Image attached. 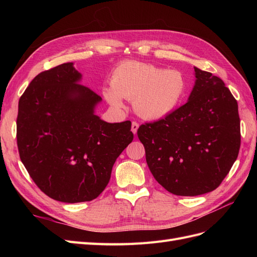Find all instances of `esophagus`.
I'll return each mask as SVG.
<instances>
[{"label": "esophagus", "instance_id": "34e87169", "mask_svg": "<svg viewBox=\"0 0 257 257\" xmlns=\"http://www.w3.org/2000/svg\"><path fill=\"white\" fill-rule=\"evenodd\" d=\"M138 127H139V124L137 123V122H133L132 123V132H133L134 134H136L137 133V130H138Z\"/></svg>", "mask_w": 257, "mask_h": 257}]
</instances>
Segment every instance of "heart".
<instances>
[{
    "mask_svg": "<svg viewBox=\"0 0 257 257\" xmlns=\"http://www.w3.org/2000/svg\"><path fill=\"white\" fill-rule=\"evenodd\" d=\"M110 85L103 90L108 103L121 108L122 98L133 99L135 112L146 120H160L175 111L186 91L181 72L141 61H124L116 65Z\"/></svg>",
    "mask_w": 257,
    "mask_h": 257,
    "instance_id": "1",
    "label": "heart"
}]
</instances>
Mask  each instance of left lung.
<instances>
[{
	"label": "left lung",
	"mask_w": 257,
	"mask_h": 257,
	"mask_svg": "<svg viewBox=\"0 0 257 257\" xmlns=\"http://www.w3.org/2000/svg\"><path fill=\"white\" fill-rule=\"evenodd\" d=\"M194 71L196 82L188 103L137 131L155 180L179 196L215 190L237 160L241 143L236 98L219 77Z\"/></svg>",
	"instance_id": "1"
}]
</instances>
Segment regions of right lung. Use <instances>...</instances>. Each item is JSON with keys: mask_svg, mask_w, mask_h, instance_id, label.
<instances>
[{"mask_svg": "<svg viewBox=\"0 0 257 257\" xmlns=\"http://www.w3.org/2000/svg\"><path fill=\"white\" fill-rule=\"evenodd\" d=\"M80 78L73 63L44 71L18 105L21 162L43 193L69 204L105 190L115 160L134 138L131 121L107 123L94 114L102 97Z\"/></svg>", "mask_w": 257, "mask_h": 257, "instance_id": "obj_1", "label": "right lung"}]
</instances>
